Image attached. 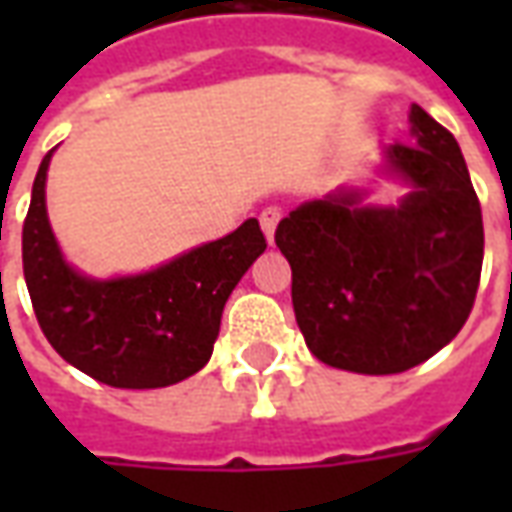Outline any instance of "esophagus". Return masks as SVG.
Segmentation results:
<instances>
[{"instance_id": "esophagus-1", "label": "esophagus", "mask_w": 512, "mask_h": 512, "mask_svg": "<svg viewBox=\"0 0 512 512\" xmlns=\"http://www.w3.org/2000/svg\"><path fill=\"white\" fill-rule=\"evenodd\" d=\"M279 219H282V208H277V205H268V208L260 211V227H263L268 241H274V230H277Z\"/></svg>"}]
</instances>
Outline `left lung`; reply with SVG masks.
<instances>
[{
	"instance_id": "8db88e82",
	"label": "left lung",
	"mask_w": 512,
	"mask_h": 512,
	"mask_svg": "<svg viewBox=\"0 0 512 512\" xmlns=\"http://www.w3.org/2000/svg\"><path fill=\"white\" fill-rule=\"evenodd\" d=\"M411 134L417 145L386 150L414 186L397 208H359V194H337L304 202L277 227L293 312L323 365L403 373L450 343L474 307L483 213L461 147L417 104Z\"/></svg>"
}]
</instances>
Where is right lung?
Masks as SVG:
<instances>
[{
    "instance_id": "right-lung-1",
    "label": "right lung",
    "mask_w": 512,
    "mask_h": 512,
    "mask_svg": "<svg viewBox=\"0 0 512 512\" xmlns=\"http://www.w3.org/2000/svg\"><path fill=\"white\" fill-rule=\"evenodd\" d=\"M49 158L51 150L35 175L21 257L32 310L51 348L117 389H158L194 376L211 359L224 301L266 249L257 219L156 271L87 279L62 260L49 227Z\"/></svg>"
}]
</instances>
